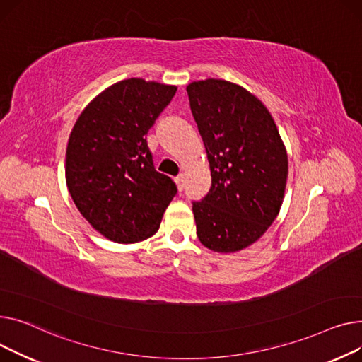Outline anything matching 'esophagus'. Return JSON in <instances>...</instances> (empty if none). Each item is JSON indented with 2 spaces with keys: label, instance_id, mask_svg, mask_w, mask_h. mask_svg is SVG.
Returning <instances> with one entry per match:
<instances>
[{
  "label": "esophagus",
  "instance_id": "1",
  "mask_svg": "<svg viewBox=\"0 0 362 362\" xmlns=\"http://www.w3.org/2000/svg\"><path fill=\"white\" fill-rule=\"evenodd\" d=\"M175 182H177L178 188H180V189H182V188H184V185H185V175H184V174H180L178 177H175Z\"/></svg>",
  "mask_w": 362,
  "mask_h": 362
}]
</instances>
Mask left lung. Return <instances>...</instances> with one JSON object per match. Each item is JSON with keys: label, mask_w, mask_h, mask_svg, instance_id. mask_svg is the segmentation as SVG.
Masks as SVG:
<instances>
[{"label": "left lung", "mask_w": 362, "mask_h": 362, "mask_svg": "<svg viewBox=\"0 0 362 362\" xmlns=\"http://www.w3.org/2000/svg\"><path fill=\"white\" fill-rule=\"evenodd\" d=\"M211 187L193 202L200 243L218 252L256 243L279 214L288 156L266 106L244 88L207 78L187 86Z\"/></svg>", "instance_id": "left-lung-1"}]
</instances>
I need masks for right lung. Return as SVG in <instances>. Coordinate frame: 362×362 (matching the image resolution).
Returning <instances> with one entry per match:
<instances>
[{"label": "right lung", "mask_w": 362, "mask_h": 362, "mask_svg": "<svg viewBox=\"0 0 362 362\" xmlns=\"http://www.w3.org/2000/svg\"><path fill=\"white\" fill-rule=\"evenodd\" d=\"M175 86L127 78L98 95L76 121L66 180L78 211L103 237L139 243L159 229L177 184L158 173L146 134Z\"/></svg>", "instance_id": "obj_1"}]
</instances>
